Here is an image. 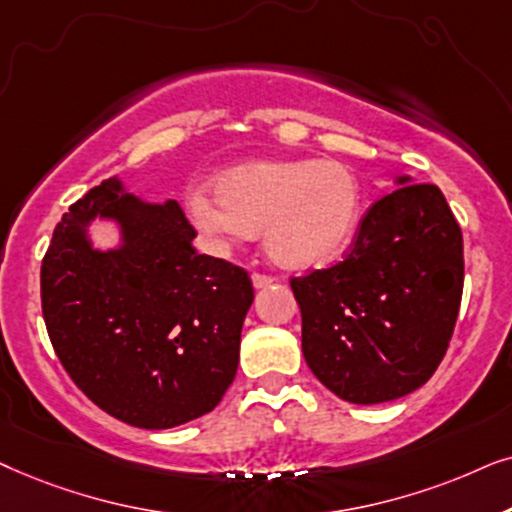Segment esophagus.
Here are the masks:
<instances>
[{"mask_svg": "<svg viewBox=\"0 0 512 512\" xmlns=\"http://www.w3.org/2000/svg\"><path fill=\"white\" fill-rule=\"evenodd\" d=\"M271 281H274V278L267 276V274H257V271L252 274V283H255V288H267Z\"/></svg>", "mask_w": 512, "mask_h": 512, "instance_id": "34e87169", "label": "esophagus"}]
</instances>
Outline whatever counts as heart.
<instances>
[{"label":"heart","mask_w":512,"mask_h":512,"mask_svg":"<svg viewBox=\"0 0 512 512\" xmlns=\"http://www.w3.org/2000/svg\"><path fill=\"white\" fill-rule=\"evenodd\" d=\"M215 189L217 196L203 187L187 194L196 229L215 245L264 231L271 260L290 269L337 260L363 215L358 175L332 159L245 163L217 177Z\"/></svg>","instance_id":"b5f03b06"}]
</instances>
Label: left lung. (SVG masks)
<instances>
[{"instance_id":"obj_1","label":"left lung","mask_w":512,"mask_h":512,"mask_svg":"<svg viewBox=\"0 0 512 512\" xmlns=\"http://www.w3.org/2000/svg\"><path fill=\"white\" fill-rule=\"evenodd\" d=\"M302 351L323 386L356 405L403 398L445 358L463 292V236L435 185L381 196L344 260L292 276Z\"/></svg>"}]
</instances>
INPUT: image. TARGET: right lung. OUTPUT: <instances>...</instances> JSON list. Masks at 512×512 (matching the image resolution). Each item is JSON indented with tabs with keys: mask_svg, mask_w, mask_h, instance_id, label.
<instances>
[{
	"mask_svg": "<svg viewBox=\"0 0 512 512\" xmlns=\"http://www.w3.org/2000/svg\"><path fill=\"white\" fill-rule=\"evenodd\" d=\"M122 224L125 245L98 253L83 227ZM177 201L149 206L119 180L93 187L53 229L42 311L53 351L88 400L138 428H173L215 410L236 377L252 297L248 271L196 255Z\"/></svg>",
	"mask_w": 512,
	"mask_h": 512,
	"instance_id": "1",
	"label": "right lung"
}]
</instances>
